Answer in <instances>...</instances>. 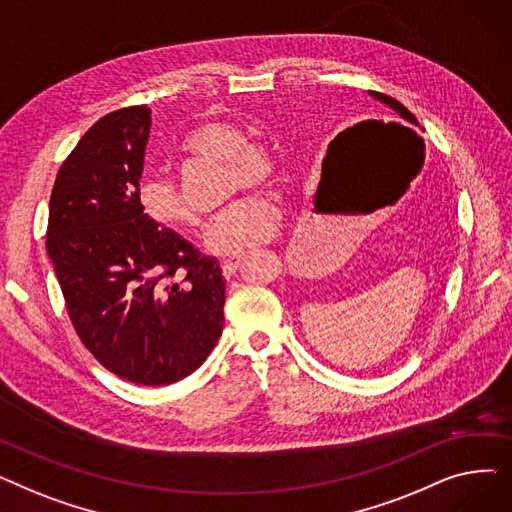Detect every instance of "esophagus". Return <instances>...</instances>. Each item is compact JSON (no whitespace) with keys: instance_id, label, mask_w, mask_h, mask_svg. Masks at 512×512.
Wrapping results in <instances>:
<instances>
[{"instance_id":"esophagus-1","label":"esophagus","mask_w":512,"mask_h":512,"mask_svg":"<svg viewBox=\"0 0 512 512\" xmlns=\"http://www.w3.org/2000/svg\"><path fill=\"white\" fill-rule=\"evenodd\" d=\"M240 257H232V259H224L222 261V272H224V276H234L236 274V270H238V265H240Z\"/></svg>"}]
</instances>
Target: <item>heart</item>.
Returning a JSON list of instances; mask_svg holds the SVG:
<instances>
[{"instance_id": "heart-1", "label": "heart", "mask_w": 512, "mask_h": 512, "mask_svg": "<svg viewBox=\"0 0 512 512\" xmlns=\"http://www.w3.org/2000/svg\"><path fill=\"white\" fill-rule=\"evenodd\" d=\"M182 161H224L228 195L236 197L251 188H272L278 182V161L263 141L228 120H207L188 130L178 143ZM137 201L147 218L170 230H193L199 215L186 201L176 178L147 172L137 186ZM280 226V211L270 197L247 195L224 209L205 234V247L215 255H236L272 240Z\"/></svg>"}]
</instances>
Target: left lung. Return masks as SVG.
<instances>
[{"mask_svg": "<svg viewBox=\"0 0 512 512\" xmlns=\"http://www.w3.org/2000/svg\"><path fill=\"white\" fill-rule=\"evenodd\" d=\"M375 99L378 101H382V103H386L390 110H394L400 118H402V122H409V124H417V118L407 110L405 105H402L400 101H396L394 97H390V95H386V93H378V91H369Z\"/></svg>", "mask_w": 512, "mask_h": 512, "instance_id": "left-lung-1", "label": "left lung"}]
</instances>
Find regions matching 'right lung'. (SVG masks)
Listing matches in <instances>:
<instances>
[{
	"label": "right lung",
	"instance_id": "obj_1",
	"mask_svg": "<svg viewBox=\"0 0 512 512\" xmlns=\"http://www.w3.org/2000/svg\"><path fill=\"white\" fill-rule=\"evenodd\" d=\"M147 105L97 120L62 164L45 247L72 326L118 378L166 386L222 336L226 282L215 259L141 211Z\"/></svg>",
	"mask_w": 512,
	"mask_h": 512
}]
</instances>
